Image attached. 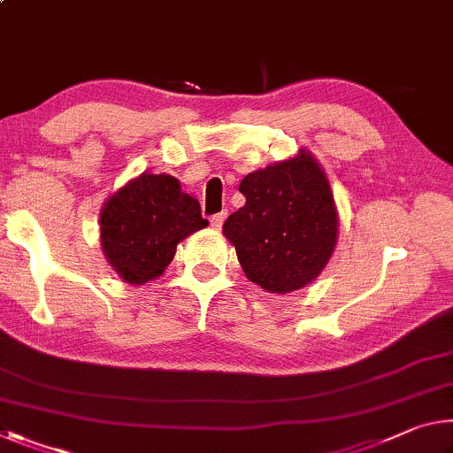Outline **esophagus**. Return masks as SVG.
Segmentation results:
<instances>
[{
  "label": "esophagus",
  "mask_w": 453,
  "mask_h": 453,
  "mask_svg": "<svg viewBox=\"0 0 453 453\" xmlns=\"http://www.w3.org/2000/svg\"><path fill=\"white\" fill-rule=\"evenodd\" d=\"M226 218H227V211H219V213H215V215H211V227H215V229H219L221 226H224V221H226Z\"/></svg>",
  "instance_id": "obj_1"
}]
</instances>
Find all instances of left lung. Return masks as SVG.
<instances>
[{
  "label": "left lung",
  "instance_id": "obj_1",
  "mask_svg": "<svg viewBox=\"0 0 453 453\" xmlns=\"http://www.w3.org/2000/svg\"><path fill=\"white\" fill-rule=\"evenodd\" d=\"M240 191L246 205L226 219L224 235L250 282L286 294L317 280L339 235L333 191L317 159L300 149L243 177Z\"/></svg>",
  "mask_w": 453,
  "mask_h": 453
}]
</instances>
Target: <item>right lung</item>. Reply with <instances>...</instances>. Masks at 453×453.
Instances as JSON below:
<instances>
[{"mask_svg": "<svg viewBox=\"0 0 453 453\" xmlns=\"http://www.w3.org/2000/svg\"><path fill=\"white\" fill-rule=\"evenodd\" d=\"M196 197L171 175L142 173L106 199L100 211V246L128 284L161 276L177 243L205 227Z\"/></svg>", "mask_w": 453, "mask_h": 453, "instance_id": "obj_1", "label": "right lung"}]
</instances>
